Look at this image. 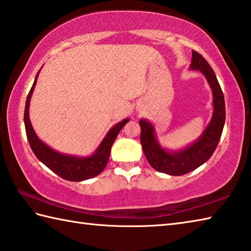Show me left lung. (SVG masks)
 Masks as SVG:
<instances>
[{"label": "left lung", "instance_id": "8db88e82", "mask_svg": "<svg viewBox=\"0 0 251 251\" xmlns=\"http://www.w3.org/2000/svg\"><path fill=\"white\" fill-rule=\"evenodd\" d=\"M192 56L190 69L198 70L203 75L213 97L211 120L201 136L190 145L171 151L160 144L154 125L148 119H140L141 144L146 159L156 171L169 176L186 175L208 161L216 151L226 124V103L216 74L201 54L193 50Z\"/></svg>", "mask_w": 251, "mask_h": 251}]
</instances>
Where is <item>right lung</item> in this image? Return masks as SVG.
Wrapping results in <instances>:
<instances>
[{"mask_svg": "<svg viewBox=\"0 0 251 251\" xmlns=\"http://www.w3.org/2000/svg\"><path fill=\"white\" fill-rule=\"evenodd\" d=\"M40 70L37 75H35L32 88L27 96L24 116L25 134H27L32 151L41 162L44 163L56 175L67 181L79 182L89 180V178L99 176L105 169L107 162H108L111 146L114 144L117 135L119 134L120 130L129 122L130 119L126 118L118 122V124H116L114 126H111L103 141L100 142V144L97 146L95 151L90 156L69 155L53 150L52 147L45 144L43 141H41L38 135L35 134L31 121H30L29 118L30 100H31L35 84H37Z\"/></svg>", "mask_w": 251, "mask_h": 251, "instance_id": "right-lung-1", "label": "right lung"}]
</instances>
